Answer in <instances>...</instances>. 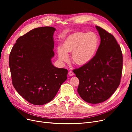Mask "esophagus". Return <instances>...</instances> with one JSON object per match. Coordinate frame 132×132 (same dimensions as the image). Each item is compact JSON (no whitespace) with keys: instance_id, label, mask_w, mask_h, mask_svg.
I'll return each instance as SVG.
<instances>
[{"instance_id":"1","label":"esophagus","mask_w":132,"mask_h":132,"mask_svg":"<svg viewBox=\"0 0 132 132\" xmlns=\"http://www.w3.org/2000/svg\"><path fill=\"white\" fill-rule=\"evenodd\" d=\"M74 73L73 72H72V71H70L68 72V75H69V76H70V77H72V76H73L74 75Z\"/></svg>"}]
</instances>
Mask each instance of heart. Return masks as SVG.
<instances>
[{
    "label": "heart",
    "instance_id": "obj_1",
    "mask_svg": "<svg viewBox=\"0 0 132 132\" xmlns=\"http://www.w3.org/2000/svg\"><path fill=\"white\" fill-rule=\"evenodd\" d=\"M98 45L99 39L95 33L75 31L65 39L61 47L57 48L58 57L60 61L66 62L68 60L67 53H71V60L74 64L85 66L93 60Z\"/></svg>",
    "mask_w": 132,
    "mask_h": 132
}]
</instances>
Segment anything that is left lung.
<instances>
[{
  "mask_svg": "<svg viewBox=\"0 0 132 132\" xmlns=\"http://www.w3.org/2000/svg\"><path fill=\"white\" fill-rule=\"evenodd\" d=\"M101 43L93 60L73 71L79 80L78 92L82 100L92 104L109 98L118 87L122 71V54L111 34L96 26Z\"/></svg>",
  "mask_w": 132,
  "mask_h": 132,
  "instance_id": "left-lung-1",
  "label": "left lung"
}]
</instances>
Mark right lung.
<instances>
[{
    "label": "right lung",
    "mask_w": 132,
    "mask_h": 132,
    "mask_svg": "<svg viewBox=\"0 0 132 132\" xmlns=\"http://www.w3.org/2000/svg\"><path fill=\"white\" fill-rule=\"evenodd\" d=\"M55 28H35L20 37L9 57L13 85L31 104L40 105L52 101L66 80L67 69L54 67L53 35Z\"/></svg>",
    "instance_id": "1"
}]
</instances>
